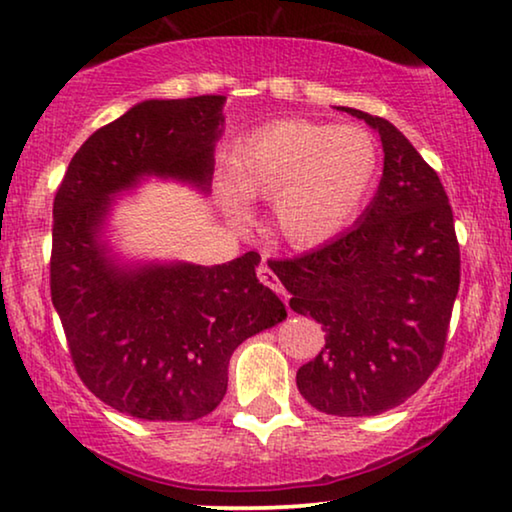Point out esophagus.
Wrapping results in <instances>:
<instances>
[{"mask_svg":"<svg viewBox=\"0 0 512 512\" xmlns=\"http://www.w3.org/2000/svg\"><path fill=\"white\" fill-rule=\"evenodd\" d=\"M257 278H259V280H262V283H264L266 287H271V290H273V292L283 294V297H285V301H287V294H285V290H283V285H280V280L276 278V273H273V271L269 269V266H266V264H262V266H259V269H257Z\"/></svg>","mask_w":512,"mask_h":512,"instance_id":"obj_1","label":"esophagus"}]
</instances>
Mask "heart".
Masks as SVG:
<instances>
[{
	"mask_svg": "<svg viewBox=\"0 0 512 512\" xmlns=\"http://www.w3.org/2000/svg\"><path fill=\"white\" fill-rule=\"evenodd\" d=\"M380 164V146L366 127L290 118L243 136L229 176L241 197L273 199V229L285 246L318 250L355 225Z\"/></svg>",
	"mask_w": 512,
	"mask_h": 512,
	"instance_id": "1",
	"label": "heart"
}]
</instances>
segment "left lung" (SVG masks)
<instances>
[{
    "mask_svg": "<svg viewBox=\"0 0 512 512\" xmlns=\"http://www.w3.org/2000/svg\"><path fill=\"white\" fill-rule=\"evenodd\" d=\"M376 129L383 178L357 225L273 266L290 308L327 331L297 371L313 408L369 417L420 390L441 362L459 292V243L441 178L390 120L338 106Z\"/></svg>",
    "mask_w": 512,
    "mask_h": 512,
    "instance_id": "8db88e82",
    "label": "left lung"
}]
</instances>
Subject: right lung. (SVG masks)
<instances>
[{
    "mask_svg": "<svg viewBox=\"0 0 512 512\" xmlns=\"http://www.w3.org/2000/svg\"><path fill=\"white\" fill-rule=\"evenodd\" d=\"M225 99L132 106L78 148L55 194L50 297L71 359L95 397L139 420L211 413L232 352L287 318L259 283L257 253L215 266L122 262L106 241L115 197L150 176L208 192Z\"/></svg>",
    "mask_w": 512,
    "mask_h": 512,
    "instance_id": "right-lung-1",
    "label": "right lung"
}]
</instances>
